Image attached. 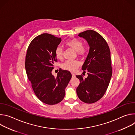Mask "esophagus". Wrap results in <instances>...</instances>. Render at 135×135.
Masks as SVG:
<instances>
[{
  "label": "esophagus",
  "instance_id": "esophagus-1",
  "mask_svg": "<svg viewBox=\"0 0 135 135\" xmlns=\"http://www.w3.org/2000/svg\"><path fill=\"white\" fill-rule=\"evenodd\" d=\"M71 75H72V77H73V78H75V74H71Z\"/></svg>",
  "mask_w": 135,
  "mask_h": 135
}]
</instances>
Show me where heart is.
I'll return each instance as SVG.
<instances>
[{"label": "heart", "instance_id": "b5f03b06", "mask_svg": "<svg viewBox=\"0 0 135 135\" xmlns=\"http://www.w3.org/2000/svg\"><path fill=\"white\" fill-rule=\"evenodd\" d=\"M65 44L67 47L76 51L78 54L81 57H84L86 55L87 51L86 48L83 46L82 42L77 38H73L66 41ZM54 53L57 59L60 60L63 59V50L60 46L56 47ZM80 66V62L78 60L68 61L62 65V67L66 70L75 72Z\"/></svg>", "mask_w": 135, "mask_h": 135}]
</instances>
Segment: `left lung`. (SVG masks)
<instances>
[{"mask_svg": "<svg viewBox=\"0 0 135 135\" xmlns=\"http://www.w3.org/2000/svg\"><path fill=\"white\" fill-rule=\"evenodd\" d=\"M90 47L86 59L82 66L88 71V77L76 75L80 81L76 93L79 99L87 104L100 99L105 93L112 75L110 52L104 38L94 30H88L79 33Z\"/></svg>", "mask_w": 135, "mask_h": 135, "instance_id": "left-lung-1", "label": "left lung"}]
</instances>
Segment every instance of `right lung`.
<instances>
[{
  "label": "right lung",
  "instance_id": "1",
  "mask_svg": "<svg viewBox=\"0 0 135 135\" xmlns=\"http://www.w3.org/2000/svg\"><path fill=\"white\" fill-rule=\"evenodd\" d=\"M61 42V38L43 33L31 42L27 51L25 68L28 79L37 98L47 105H55L63 100L72 76L69 71L62 69L56 78L52 74L54 63L57 61L54 51Z\"/></svg>",
  "mask_w": 135,
  "mask_h": 135
}]
</instances>
